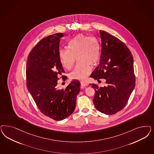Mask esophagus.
<instances>
[{"label": "esophagus", "instance_id": "1", "mask_svg": "<svg viewBox=\"0 0 154 154\" xmlns=\"http://www.w3.org/2000/svg\"><path fill=\"white\" fill-rule=\"evenodd\" d=\"M80 84H81V87H82V88H83V87H85V86H87V83H86V82H80Z\"/></svg>", "mask_w": 154, "mask_h": 154}]
</instances>
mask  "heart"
<instances>
[{"instance_id":"obj_1","label":"heart","mask_w":154,"mask_h":154,"mask_svg":"<svg viewBox=\"0 0 154 154\" xmlns=\"http://www.w3.org/2000/svg\"><path fill=\"white\" fill-rule=\"evenodd\" d=\"M69 49L60 50V61L65 69H71L76 58L79 62L69 74L71 79L83 80L91 72V66H94L99 61L100 48L98 41L94 37L79 34L69 40Z\"/></svg>"}]
</instances>
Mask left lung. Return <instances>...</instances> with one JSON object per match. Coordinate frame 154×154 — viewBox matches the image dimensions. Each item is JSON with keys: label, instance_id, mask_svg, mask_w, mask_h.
Instances as JSON below:
<instances>
[{"label": "left lung", "instance_id": "1", "mask_svg": "<svg viewBox=\"0 0 154 154\" xmlns=\"http://www.w3.org/2000/svg\"><path fill=\"white\" fill-rule=\"evenodd\" d=\"M101 53L99 65L90 77L106 80V86L93 84V102L99 112L114 114L124 108L135 86L133 57L124 43L104 30H100Z\"/></svg>", "mask_w": 154, "mask_h": 154}]
</instances>
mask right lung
Returning <instances> with one entry per match:
<instances>
[{"label": "right lung", "mask_w": 154, "mask_h": 154, "mask_svg": "<svg viewBox=\"0 0 154 154\" xmlns=\"http://www.w3.org/2000/svg\"><path fill=\"white\" fill-rule=\"evenodd\" d=\"M58 33L42 38L30 51L26 63V87L40 112L55 121L66 119L74 111L79 81L72 80L63 89L58 80L67 76L60 61V38Z\"/></svg>", "instance_id": "add662e5"}]
</instances>
